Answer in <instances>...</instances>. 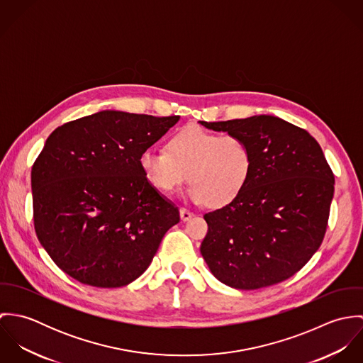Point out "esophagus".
<instances>
[{
  "mask_svg": "<svg viewBox=\"0 0 363 363\" xmlns=\"http://www.w3.org/2000/svg\"><path fill=\"white\" fill-rule=\"evenodd\" d=\"M194 216V213L191 212V211H189V209H186V208H182L180 209V218H182V220H190L191 218Z\"/></svg>",
  "mask_w": 363,
  "mask_h": 363,
  "instance_id": "34e87169",
  "label": "esophagus"
}]
</instances>
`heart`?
<instances>
[{
    "label": "heart",
    "mask_w": 363,
    "mask_h": 363,
    "mask_svg": "<svg viewBox=\"0 0 363 363\" xmlns=\"http://www.w3.org/2000/svg\"><path fill=\"white\" fill-rule=\"evenodd\" d=\"M140 166L157 191L173 193L187 179L191 201L222 208L232 204L246 189L255 169V154L240 135H220L190 125L167 140L166 151L147 150L140 157Z\"/></svg>",
    "instance_id": "1"
}]
</instances>
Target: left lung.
Returning a JSON list of instances; mask_svg holds the SVG:
<instances>
[{
	"mask_svg": "<svg viewBox=\"0 0 363 363\" xmlns=\"http://www.w3.org/2000/svg\"><path fill=\"white\" fill-rule=\"evenodd\" d=\"M249 141L255 169L243 193L208 212L201 255L236 289H259L295 275L318 250L334 196V173L311 134L274 116L207 123Z\"/></svg>",
	"mask_w": 363,
	"mask_h": 363,
	"instance_id": "left-lung-1",
	"label": "left lung"
}]
</instances>
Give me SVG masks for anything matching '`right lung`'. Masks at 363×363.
<instances>
[{
  "label": "right lung",
  "instance_id": "add662e5",
  "mask_svg": "<svg viewBox=\"0 0 363 363\" xmlns=\"http://www.w3.org/2000/svg\"><path fill=\"white\" fill-rule=\"evenodd\" d=\"M177 121L104 110L50 134L32 166L33 222L65 274L120 288L150 267L180 215L147 182L140 157Z\"/></svg>",
  "mask_w": 363,
  "mask_h": 363
}]
</instances>
